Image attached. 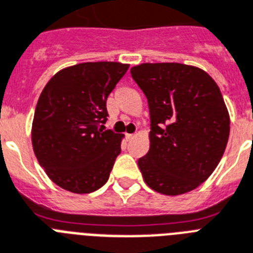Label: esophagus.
Masks as SVG:
<instances>
[{
  "instance_id": "1",
  "label": "esophagus",
  "mask_w": 253,
  "mask_h": 253,
  "mask_svg": "<svg viewBox=\"0 0 253 253\" xmlns=\"http://www.w3.org/2000/svg\"><path fill=\"white\" fill-rule=\"evenodd\" d=\"M134 136H136V134H132V133H128V134H126V139H128V141H130V139L134 138Z\"/></svg>"
}]
</instances>
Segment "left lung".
I'll list each match as a JSON object with an SVG mask.
<instances>
[{
    "label": "left lung",
    "mask_w": 253,
    "mask_h": 253,
    "mask_svg": "<svg viewBox=\"0 0 253 253\" xmlns=\"http://www.w3.org/2000/svg\"><path fill=\"white\" fill-rule=\"evenodd\" d=\"M130 74L150 111V149L138 159L143 180L169 196L195 189L215 169L229 141L221 90L207 72L177 62L141 64Z\"/></svg>",
    "instance_id": "obj_1"
}]
</instances>
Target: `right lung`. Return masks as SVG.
Wrapping results in <instances>:
<instances>
[{"instance_id":"1","label":"right lung","mask_w":253,"mask_h":253,"mask_svg":"<svg viewBox=\"0 0 253 253\" xmlns=\"http://www.w3.org/2000/svg\"><path fill=\"white\" fill-rule=\"evenodd\" d=\"M128 64L84 62L56 73L40 94L32 121V147L58 187L90 193L107 183L123 134L103 130L107 98Z\"/></svg>"}]
</instances>
